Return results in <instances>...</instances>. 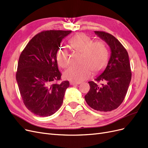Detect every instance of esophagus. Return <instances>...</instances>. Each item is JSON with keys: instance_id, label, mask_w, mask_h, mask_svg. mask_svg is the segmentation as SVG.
Wrapping results in <instances>:
<instances>
[{"instance_id": "esophagus-1", "label": "esophagus", "mask_w": 148, "mask_h": 148, "mask_svg": "<svg viewBox=\"0 0 148 148\" xmlns=\"http://www.w3.org/2000/svg\"><path fill=\"white\" fill-rule=\"evenodd\" d=\"M80 82H70V85H79L80 84Z\"/></svg>"}]
</instances>
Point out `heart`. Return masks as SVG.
I'll return each mask as SVG.
<instances>
[{
  "mask_svg": "<svg viewBox=\"0 0 148 148\" xmlns=\"http://www.w3.org/2000/svg\"><path fill=\"white\" fill-rule=\"evenodd\" d=\"M69 43L74 50L82 52L79 66H72L64 73L66 79L74 82H82L92 75V71L98 73L103 71L108 64L109 51L105 43L102 40L93 41L84 33L71 37ZM56 59L60 67L66 68L69 64V53L66 47H61L56 52Z\"/></svg>",
  "mask_w": 148,
  "mask_h": 148,
  "instance_id": "b5f03b06",
  "label": "heart"
}]
</instances>
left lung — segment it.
Masks as SVG:
<instances>
[{"label": "left lung", "instance_id": "8db88e82", "mask_svg": "<svg viewBox=\"0 0 148 148\" xmlns=\"http://www.w3.org/2000/svg\"><path fill=\"white\" fill-rule=\"evenodd\" d=\"M95 33L110 47L111 58L103 73L88 82L90 88L85 95L88 105L95 110L111 111L117 109L124 99L132 78L130 64L126 49L116 38L104 31ZM101 82V84L98 83Z\"/></svg>", "mask_w": 148, "mask_h": 148}]
</instances>
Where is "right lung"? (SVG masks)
<instances>
[{
  "label": "right lung",
  "mask_w": 148,
  "mask_h": 148,
  "mask_svg": "<svg viewBox=\"0 0 148 148\" xmlns=\"http://www.w3.org/2000/svg\"><path fill=\"white\" fill-rule=\"evenodd\" d=\"M71 31L50 30L38 33L19 58L16 79L27 109L41 117L51 116L63 102L69 81L61 80L56 54L60 43ZM56 83H55V82Z\"/></svg>",
  "instance_id": "1"
}]
</instances>
